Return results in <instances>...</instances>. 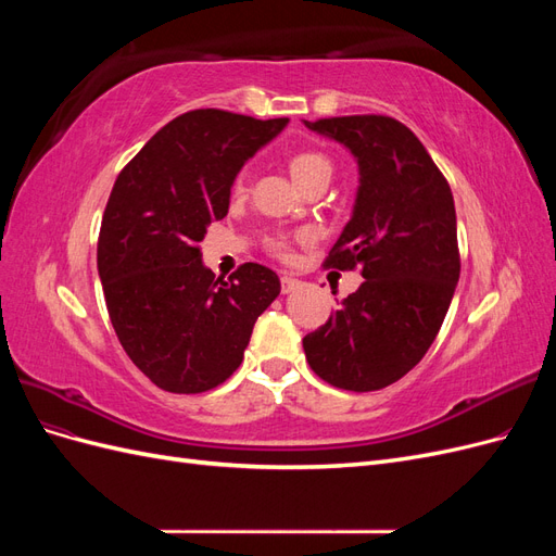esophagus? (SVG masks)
<instances>
[{
  "mask_svg": "<svg viewBox=\"0 0 556 556\" xmlns=\"http://www.w3.org/2000/svg\"><path fill=\"white\" fill-rule=\"evenodd\" d=\"M299 280L296 278H292V276H280V290H282V294H290V292H294L296 288H299Z\"/></svg>",
  "mask_w": 556,
  "mask_h": 556,
  "instance_id": "34e87169",
  "label": "esophagus"
}]
</instances>
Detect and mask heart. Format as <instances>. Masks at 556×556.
<instances>
[{
  "label": "heart",
  "instance_id": "heart-1",
  "mask_svg": "<svg viewBox=\"0 0 556 556\" xmlns=\"http://www.w3.org/2000/svg\"><path fill=\"white\" fill-rule=\"evenodd\" d=\"M292 178L301 185V188H308L313 182H329L333 174V164L325 153H317V150H301V153H294L288 162ZM245 190V180L243 176L233 182V192H243ZM268 250L274 252L280 260H290L292 257V243L282 237L268 239Z\"/></svg>",
  "mask_w": 556,
  "mask_h": 556
}]
</instances>
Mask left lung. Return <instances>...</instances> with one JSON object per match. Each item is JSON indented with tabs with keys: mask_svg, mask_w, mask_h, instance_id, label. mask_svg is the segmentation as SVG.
Here are the masks:
<instances>
[{
	"mask_svg": "<svg viewBox=\"0 0 556 556\" xmlns=\"http://www.w3.org/2000/svg\"><path fill=\"white\" fill-rule=\"evenodd\" d=\"M306 127L357 160L355 208L325 266L359 264L366 278L306 336V359L341 390H382L427 355L450 308L462 268L454 199L427 148L394 117L343 115Z\"/></svg>",
	"mask_w": 556,
	"mask_h": 556,
	"instance_id": "8db88e82",
	"label": "left lung"
}]
</instances>
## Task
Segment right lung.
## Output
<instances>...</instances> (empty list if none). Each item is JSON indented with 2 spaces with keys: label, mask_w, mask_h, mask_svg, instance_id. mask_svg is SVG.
I'll return each instance as SVG.
<instances>
[{
  "label": "right lung",
  "mask_w": 556,
  "mask_h": 556,
  "mask_svg": "<svg viewBox=\"0 0 556 556\" xmlns=\"http://www.w3.org/2000/svg\"><path fill=\"white\" fill-rule=\"evenodd\" d=\"M288 123L220 109L182 113L113 185L97 243L99 278L117 341L164 392L223 384L280 294L276 271L255 262L215 278L199 243L227 215L241 166Z\"/></svg>",
  "instance_id": "right-lung-1"
}]
</instances>
